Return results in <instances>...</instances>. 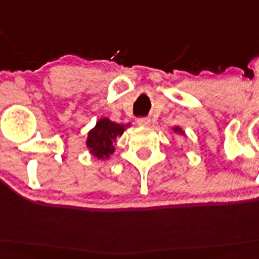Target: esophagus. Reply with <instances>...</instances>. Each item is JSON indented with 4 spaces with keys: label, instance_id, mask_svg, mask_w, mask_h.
Returning <instances> with one entry per match:
<instances>
[{
    "label": "esophagus",
    "instance_id": "34e87169",
    "mask_svg": "<svg viewBox=\"0 0 259 259\" xmlns=\"http://www.w3.org/2000/svg\"><path fill=\"white\" fill-rule=\"evenodd\" d=\"M137 123L140 126H149L151 121H150V118H138L137 119Z\"/></svg>",
    "mask_w": 259,
    "mask_h": 259
}]
</instances>
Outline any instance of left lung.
I'll return each instance as SVG.
<instances>
[{
    "mask_svg": "<svg viewBox=\"0 0 259 259\" xmlns=\"http://www.w3.org/2000/svg\"><path fill=\"white\" fill-rule=\"evenodd\" d=\"M172 130H174V133L180 134V136H184V137H186V133H184V130L182 129V127H180V126H174Z\"/></svg>",
    "mask_w": 259,
    "mask_h": 259,
    "instance_id": "1",
    "label": "left lung"
}]
</instances>
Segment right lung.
<instances>
[{
    "mask_svg": "<svg viewBox=\"0 0 259 259\" xmlns=\"http://www.w3.org/2000/svg\"><path fill=\"white\" fill-rule=\"evenodd\" d=\"M130 126H132L130 123L123 125V123L113 122L108 117L100 118L96 125L88 132L85 145L89 154L97 159H109L116 151L113 145L116 138L122 136L123 132Z\"/></svg>",
    "mask_w": 259,
    "mask_h": 259,
    "instance_id": "add662e5",
    "label": "right lung"
}]
</instances>
